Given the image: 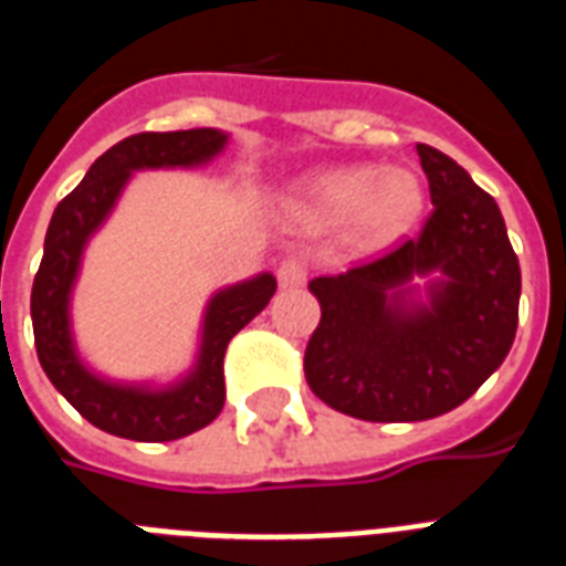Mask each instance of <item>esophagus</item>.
Segmentation results:
<instances>
[{"label": "esophagus", "instance_id": "esophagus-1", "mask_svg": "<svg viewBox=\"0 0 566 566\" xmlns=\"http://www.w3.org/2000/svg\"><path fill=\"white\" fill-rule=\"evenodd\" d=\"M308 279V266L302 264L300 258H291V261H284L279 266V284H282L284 291H293V287H302Z\"/></svg>", "mask_w": 566, "mask_h": 566}]
</instances>
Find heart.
<instances>
[{
	"mask_svg": "<svg viewBox=\"0 0 566 566\" xmlns=\"http://www.w3.org/2000/svg\"><path fill=\"white\" fill-rule=\"evenodd\" d=\"M293 211L319 226L349 222L364 243L381 247L411 229L422 208V181L413 170L373 164L337 167L302 181Z\"/></svg>",
	"mask_w": 566,
	"mask_h": 566,
	"instance_id": "obj_1",
	"label": "heart"
}]
</instances>
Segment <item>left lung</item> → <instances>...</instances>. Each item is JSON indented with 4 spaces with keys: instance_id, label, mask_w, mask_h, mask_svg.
<instances>
[{
    "instance_id": "obj_1",
    "label": "left lung",
    "mask_w": 566,
    "mask_h": 566,
    "mask_svg": "<svg viewBox=\"0 0 566 566\" xmlns=\"http://www.w3.org/2000/svg\"><path fill=\"white\" fill-rule=\"evenodd\" d=\"M417 155L434 205L420 234L308 284L323 317L305 378L328 408L358 420L452 411L500 370L517 335L520 261L500 205L440 149L417 144Z\"/></svg>"
}]
</instances>
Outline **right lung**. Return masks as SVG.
<instances>
[{
  "label": "right lung",
  "instance_id": "1",
  "mask_svg": "<svg viewBox=\"0 0 566 566\" xmlns=\"http://www.w3.org/2000/svg\"><path fill=\"white\" fill-rule=\"evenodd\" d=\"M226 144L229 135L220 128L144 132L126 137L93 161L82 185L57 202L49 220L43 261L31 287V326H34L40 367L57 394L84 420L108 434L164 443V440L193 434L217 420L226 402V381H222L226 346L273 300V273H258L247 282L213 293L205 305L193 367L170 385L114 381L93 373L75 349L70 302L82 270L84 247L111 217L132 172L202 167L213 161Z\"/></svg>",
  "mask_w": 566,
  "mask_h": 566
}]
</instances>
